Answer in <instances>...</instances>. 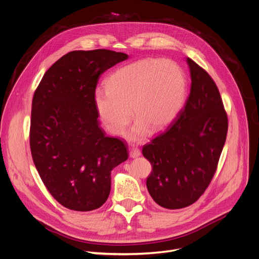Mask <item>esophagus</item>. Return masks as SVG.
<instances>
[{
    "label": "esophagus",
    "instance_id": "1",
    "mask_svg": "<svg viewBox=\"0 0 259 259\" xmlns=\"http://www.w3.org/2000/svg\"><path fill=\"white\" fill-rule=\"evenodd\" d=\"M129 155H130L131 158H136V157L140 156V151H139L137 148H132V149L130 150Z\"/></svg>",
    "mask_w": 259,
    "mask_h": 259
}]
</instances>
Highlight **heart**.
I'll return each mask as SVG.
<instances>
[{"instance_id": "b5f03b06", "label": "heart", "mask_w": 259, "mask_h": 259, "mask_svg": "<svg viewBox=\"0 0 259 259\" xmlns=\"http://www.w3.org/2000/svg\"><path fill=\"white\" fill-rule=\"evenodd\" d=\"M187 80L174 61L144 59L114 71L107 88L99 87L94 100L105 128L114 135L124 133L132 109L137 121L129 133L140 140L150 131L170 123L183 106Z\"/></svg>"}]
</instances>
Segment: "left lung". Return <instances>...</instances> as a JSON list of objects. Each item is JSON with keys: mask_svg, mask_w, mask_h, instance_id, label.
<instances>
[{"mask_svg": "<svg viewBox=\"0 0 259 259\" xmlns=\"http://www.w3.org/2000/svg\"><path fill=\"white\" fill-rule=\"evenodd\" d=\"M187 63L192 82L184 107L143 148L152 165L148 191L157 204L168 209L189 206L204 193L217 170L228 129L215 81L193 60Z\"/></svg>", "mask_w": 259, "mask_h": 259, "instance_id": "8db88e82", "label": "left lung"}]
</instances>
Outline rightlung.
<instances>
[{"mask_svg": "<svg viewBox=\"0 0 259 259\" xmlns=\"http://www.w3.org/2000/svg\"><path fill=\"white\" fill-rule=\"evenodd\" d=\"M128 59L109 50L74 51L43 75L32 101L30 148L46 189L63 206L100 207L110 192V172L128 158L123 140L99 127L95 92L102 73Z\"/></svg>", "mask_w": 259, "mask_h": 259, "instance_id": "obj_1", "label": "right lung"}]
</instances>
